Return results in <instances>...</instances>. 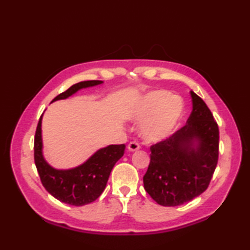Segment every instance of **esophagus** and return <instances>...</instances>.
<instances>
[{
	"label": "esophagus",
	"mask_w": 250,
	"mask_h": 250,
	"mask_svg": "<svg viewBox=\"0 0 250 250\" xmlns=\"http://www.w3.org/2000/svg\"><path fill=\"white\" fill-rule=\"evenodd\" d=\"M140 147H141V146H140L139 143L133 141V142H130V143H129L128 149H129L130 151H136V150L140 149Z\"/></svg>",
	"instance_id": "1"
}]
</instances>
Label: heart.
Segmentation results:
<instances>
[{"label": "heart", "instance_id": "b5f03b06", "mask_svg": "<svg viewBox=\"0 0 250 250\" xmlns=\"http://www.w3.org/2000/svg\"><path fill=\"white\" fill-rule=\"evenodd\" d=\"M184 100L167 90H153L137 99L129 109V118L143 121L141 134L157 142L172 133L184 113Z\"/></svg>", "mask_w": 250, "mask_h": 250}]
</instances>
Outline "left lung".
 I'll return each instance as SVG.
<instances>
[{
  "instance_id": "left-lung-1",
  "label": "left lung",
  "mask_w": 250,
  "mask_h": 250,
  "mask_svg": "<svg viewBox=\"0 0 250 250\" xmlns=\"http://www.w3.org/2000/svg\"><path fill=\"white\" fill-rule=\"evenodd\" d=\"M192 111L183 128L150 147L144 188L158 204L177 206L208 187L218 162L219 129L213 114L191 91Z\"/></svg>"
}]
</instances>
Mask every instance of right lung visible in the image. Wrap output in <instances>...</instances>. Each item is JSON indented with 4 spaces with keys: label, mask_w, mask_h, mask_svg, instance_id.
Wrapping results in <instances>:
<instances>
[{
    "label": "right lung",
    "mask_w": 250,
    "mask_h": 250,
    "mask_svg": "<svg viewBox=\"0 0 250 250\" xmlns=\"http://www.w3.org/2000/svg\"><path fill=\"white\" fill-rule=\"evenodd\" d=\"M102 83V81H87L75 83L66 91L57 95L52 102L71 97L83 88L93 87ZM42 117L43 115L37 124L34 137V161L42 184L52 196L63 203L74 206L91 203L102 194L115 163L124 156L125 145L101 148L82 166L71 169H56L45 161L42 151Z\"/></svg>",
    "instance_id": "add662e5"
}]
</instances>
